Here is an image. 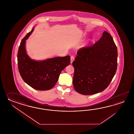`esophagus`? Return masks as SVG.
I'll return each instance as SVG.
<instances>
[{
	"instance_id": "esophagus-1",
	"label": "esophagus",
	"mask_w": 134,
	"mask_h": 134,
	"mask_svg": "<svg viewBox=\"0 0 134 134\" xmlns=\"http://www.w3.org/2000/svg\"><path fill=\"white\" fill-rule=\"evenodd\" d=\"M74 60V57H73V56H71V58H70V63L72 64V63H73V61Z\"/></svg>"
}]
</instances>
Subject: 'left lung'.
<instances>
[{"label": "left lung", "instance_id": "left-lung-1", "mask_svg": "<svg viewBox=\"0 0 134 134\" xmlns=\"http://www.w3.org/2000/svg\"><path fill=\"white\" fill-rule=\"evenodd\" d=\"M73 62V84L80 94L92 95L103 91L113 79L117 67V49L106 31L93 46L79 50Z\"/></svg>", "mask_w": 134, "mask_h": 134}]
</instances>
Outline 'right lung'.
I'll use <instances>...</instances> for the list:
<instances>
[{
  "label": "right lung",
  "instance_id": "add662e5",
  "mask_svg": "<svg viewBox=\"0 0 134 134\" xmlns=\"http://www.w3.org/2000/svg\"><path fill=\"white\" fill-rule=\"evenodd\" d=\"M34 27L20 42L18 52L19 71L24 81L32 88L47 91L54 87L61 72L70 63V57H55L46 60H35L27 54L26 41L34 31Z\"/></svg>",
  "mask_w": 134,
  "mask_h": 134
}]
</instances>
